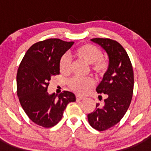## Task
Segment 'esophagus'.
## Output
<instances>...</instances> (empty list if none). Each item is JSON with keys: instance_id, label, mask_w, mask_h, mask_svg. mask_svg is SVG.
Segmentation results:
<instances>
[{"instance_id": "esophagus-1", "label": "esophagus", "mask_w": 151, "mask_h": 151, "mask_svg": "<svg viewBox=\"0 0 151 151\" xmlns=\"http://www.w3.org/2000/svg\"><path fill=\"white\" fill-rule=\"evenodd\" d=\"M83 99H84V97L83 96H76V100H77V101H80V100Z\"/></svg>"}]
</instances>
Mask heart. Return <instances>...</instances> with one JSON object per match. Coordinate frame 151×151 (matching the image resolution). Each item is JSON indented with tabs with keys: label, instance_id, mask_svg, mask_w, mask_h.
Segmentation results:
<instances>
[{
	"label": "heart",
	"instance_id": "obj_1",
	"mask_svg": "<svg viewBox=\"0 0 151 151\" xmlns=\"http://www.w3.org/2000/svg\"><path fill=\"white\" fill-rule=\"evenodd\" d=\"M77 58L90 64L91 71L97 76H102L106 73L109 67V62L106 58L103 57L101 50L94 45L85 44L77 47L74 52ZM59 68L62 74H68L71 71V63L66 55L62 56L59 62ZM94 85L92 78L72 77L68 80V85L72 91L79 94L88 92Z\"/></svg>",
	"mask_w": 151,
	"mask_h": 151
}]
</instances>
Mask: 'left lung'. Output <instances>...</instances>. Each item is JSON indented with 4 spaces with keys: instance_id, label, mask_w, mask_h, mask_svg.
I'll return each mask as SVG.
<instances>
[{
    "instance_id": "left-lung-1",
    "label": "left lung",
    "mask_w": 151,
    "mask_h": 151,
    "mask_svg": "<svg viewBox=\"0 0 151 151\" xmlns=\"http://www.w3.org/2000/svg\"><path fill=\"white\" fill-rule=\"evenodd\" d=\"M91 41L101 46L109 60V68L96 88L98 93L106 95L104 105L96 104L95 110L88 115L90 125L102 132L119 123L129 109L133 96L134 71L130 58L121 44L102 38Z\"/></svg>"
}]
</instances>
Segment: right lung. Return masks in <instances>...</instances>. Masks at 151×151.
<instances>
[{
  "label": "right lung",
  "instance_id": "1",
  "mask_svg": "<svg viewBox=\"0 0 151 151\" xmlns=\"http://www.w3.org/2000/svg\"><path fill=\"white\" fill-rule=\"evenodd\" d=\"M74 42L49 39L33 44L25 53L17 74V93L28 118L39 126L50 128L63 117L67 104L76 101L73 93L64 91L49 95L52 76L60 74L59 62Z\"/></svg>",
  "mask_w": 151,
  "mask_h": 151
}]
</instances>
